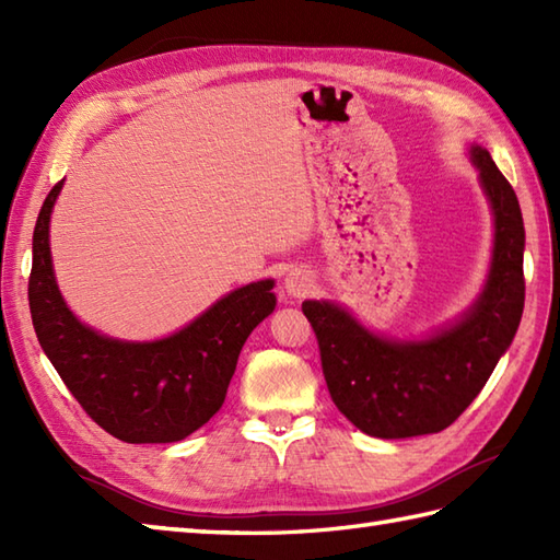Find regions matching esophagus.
Wrapping results in <instances>:
<instances>
[{"label":"esophagus","mask_w":560,"mask_h":560,"mask_svg":"<svg viewBox=\"0 0 560 560\" xmlns=\"http://www.w3.org/2000/svg\"><path fill=\"white\" fill-rule=\"evenodd\" d=\"M283 289L291 295V299H303V295L311 293L313 289V277L305 269H293L283 279Z\"/></svg>","instance_id":"esophagus-1"}]
</instances>
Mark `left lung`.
Masks as SVG:
<instances>
[{
  "mask_svg": "<svg viewBox=\"0 0 560 560\" xmlns=\"http://www.w3.org/2000/svg\"><path fill=\"white\" fill-rule=\"evenodd\" d=\"M469 159L491 205L495 233L489 277L467 313L423 339H389L363 327L337 303H303L331 401L373 438L445 431L477 399L520 327L525 307L520 201L489 151L471 144Z\"/></svg>",
  "mask_w": 560,
  "mask_h": 560,
  "instance_id": "obj_1",
  "label": "left lung"
}]
</instances>
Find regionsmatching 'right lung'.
I'll list each match as a JSON object with an SVG mask.
<instances>
[{
    "instance_id": "right-lung-1",
    "label": "right lung",
    "mask_w": 560,
    "mask_h": 560,
    "mask_svg": "<svg viewBox=\"0 0 560 560\" xmlns=\"http://www.w3.org/2000/svg\"><path fill=\"white\" fill-rule=\"evenodd\" d=\"M62 185L45 197L33 231L28 303L35 335L103 431L125 443H177L221 409L245 339L277 307L273 281L231 291L171 337H105L69 311L55 279L50 217Z\"/></svg>"
}]
</instances>
